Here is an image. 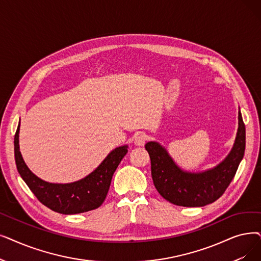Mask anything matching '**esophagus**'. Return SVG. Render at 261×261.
<instances>
[{"instance_id": "1", "label": "esophagus", "mask_w": 261, "mask_h": 261, "mask_svg": "<svg viewBox=\"0 0 261 261\" xmlns=\"http://www.w3.org/2000/svg\"><path fill=\"white\" fill-rule=\"evenodd\" d=\"M147 141V137L144 133H138L134 137V144L138 146H143Z\"/></svg>"}]
</instances>
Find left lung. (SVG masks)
Segmentation results:
<instances>
[{
    "mask_svg": "<svg viewBox=\"0 0 261 261\" xmlns=\"http://www.w3.org/2000/svg\"><path fill=\"white\" fill-rule=\"evenodd\" d=\"M151 162V177L160 195L182 207H202L219 199L230 185L245 150V124L239 111V128L230 153L217 167L203 173H187L174 163L162 146L145 145Z\"/></svg>",
    "mask_w": 261,
    "mask_h": 261,
    "instance_id": "8db88e82",
    "label": "left lung"
}]
</instances>
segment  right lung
<instances>
[{"mask_svg":"<svg viewBox=\"0 0 261 261\" xmlns=\"http://www.w3.org/2000/svg\"><path fill=\"white\" fill-rule=\"evenodd\" d=\"M19 128L15 134V160L17 169L37 199L49 209L63 214H76L97 209L109 192L113 174L128 152L127 146L113 150L95 171L73 184H49L34 175L19 150Z\"/></svg>","mask_w":261,"mask_h":261,"instance_id":"right-lung-1","label":"right lung"}]
</instances>
